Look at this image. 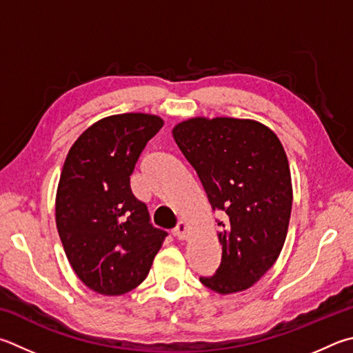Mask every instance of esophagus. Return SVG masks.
I'll return each mask as SVG.
<instances>
[{
	"instance_id": "obj_1",
	"label": "esophagus",
	"mask_w": 353,
	"mask_h": 353,
	"mask_svg": "<svg viewBox=\"0 0 353 353\" xmlns=\"http://www.w3.org/2000/svg\"><path fill=\"white\" fill-rule=\"evenodd\" d=\"M187 223L185 222H179L177 227L174 228V236L177 239H185L187 238Z\"/></svg>"
}]
</instances>
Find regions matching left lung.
<instances>
[{
	"mask_svg": "<svg viewBox=\"0 0 353 353\" xmlns=\"http://www.w3.org/2000/svg\"><path fill=\"white\" fill-rule=\"evenodd\" d=\"M172 137L211 208L223 216L217 221L221 265L201 283L221 294L247 290L270 270L285 242L293 193L283 145L259 121L230 117L185 120Z\"/></svg>",
	"mask_w": 353,
	"mask_h": 353,
	"instance_id": "8db88e82",
	"label": "left lung"
}]
</instances>
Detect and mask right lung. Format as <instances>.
Listing matches in <instances>:
<instances>
[{
    "instance_id": "obj_1",
    "label": "right lung",
    "mask_w": 353,
    "mask_h": 353,
    "mask_svg": "<svg viewBox=\"0 0 353 353\" xmlns=\"http://www.w3.org/2000/svg\"><path fill=\"white\" fill-rule=\"evenodd\" d=\"M163 120L130 112L89 126L75 140L57 190L55 221L77 276L91 290L117 296L148 276L168 233L151 225L130 176Z\"/></svg>"
}]
</instances>
